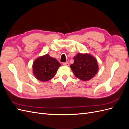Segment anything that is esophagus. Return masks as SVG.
Listing matches in <instances>:
<instances>
[{
	"label": "esophagus",
	"instance_id": "obj_1",
	"mask_svg": "<svg viewBox=\"0 0 129 129\" xmlns=\"http://www.w3.org/2000/svg\"><path fill=\"white\" fill-rule=\"evenodd\" d=\"M62 64H63V66H69V63H68V62H63V63Z\"/></svg>",
	"mask_w": 129,
	"mask_h": 129
}]
</instances>
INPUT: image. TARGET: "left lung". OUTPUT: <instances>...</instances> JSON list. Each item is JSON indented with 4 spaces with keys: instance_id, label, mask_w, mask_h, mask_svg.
Listing matches in <instances>:
<instances>
[{
    "instance_id": "left-lung-1",
    "label": "left lung",
    "mask_w": 129,
    "mask_h": 129,
    "mask_svg": "<svg viewBox=\"0 0 129 129\" xmlns=\"http://www.w3.org/2000/svg\"><path fill=\"white\" fill-rule=\"evenodd\" d=\"M71 68L74 75L82 81L90 80L98 72L99 66L94 57L87 54L79 53L74 57Z\"/></svg>"
}]
</instances>
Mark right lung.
Wrapping results in <instances>:
<instances>
[{
  "label": "right lung",
  "instance_id": "1",
  "mask_svg": "<svg viewBox=\"0 0 129 129\" xmlns=\"http://www.w3.org/2000/svg\"><path fill=\"white\" fill-rule=\"evenodd\" d=\"M60 63L48 54L38 57L33 64V74L39 80L45 82L55 75Z\"/></svg>",
  "mask_w": 129,
  "mask_h": 129
}]
</instances>
